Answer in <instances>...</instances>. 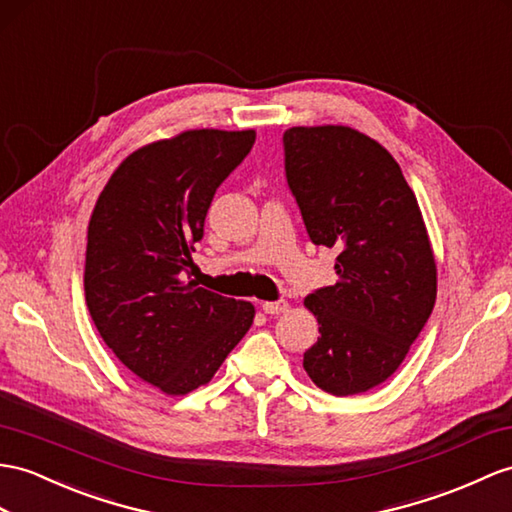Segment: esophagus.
Here are the masks:
<instances>
[{
  "mask_svg": "<svg viewBox=\"0 0 512 512\" xmlns=\"http://www.w3.org/2000/svg\"><path fill=\"white\" fill-rule=\"evenodd\" d=\"M286 308H289V304H286L284 299H278V302H265L263 304V313H267V315H282Z\"/></svg>",
  "mask_w": 512,
  "mask_h": 512,
  "instance_id": "esophagus-1",
  "label": "esophagus"
}]
</instances>
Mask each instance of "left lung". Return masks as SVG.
<instances>
[{
	"mask_svg": "<svg viewBox=\"0 0 512 512\" xmlns=\"http://www.w3.org/2000/svg\"><path fill=\"white\" fill-rule=\"evenodd\" d=\"M282 145L310 241L339 249V280L304 299L321 334L304 369L326 393H365L402 365L434 308L426 223L395 158L358 130L289 128Z\"/></svg>",
	"mask_w": 512,
	"mask_h": 512,
	"instance_id": "obj_1",
	"label": "left lung"
}]
</instances>
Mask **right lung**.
<instances>
[{"instance_id":"1","label":"right lung","mask_w":512,"mask_h":512,"mask_svg":"<svg viewBox=\"0 0 512 512\" xmlns=\"http://www.w3.org/2000/svg\"><path fill=\"white\" fill-rule=\"evenodd\" d=\"M254 141V130H189L136 149L91 215V319L121 363L167 395L206 384L254 321L249 302L191 280L210 202Z\"/></svg>"}]
</instances>
